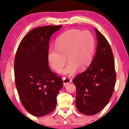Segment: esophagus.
Listing matches in <instances>:
<instances>
[{"label": "esophagus", "instance_id": "obj_1", "mask_svg": "<svg viewBox=\"0 0 129 129\" xmlns=\"http://www.w3.org/2000/svg\"><path fill=\"white\" fill-rule=\"evenodd\" d=\"M63 84L64 86L67 85V84L69 83L72 82V79L71 78H69V77H63Z\"/></svg>", "mask_w": 129, "mask_h": 129}]
</instances>
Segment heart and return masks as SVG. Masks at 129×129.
<instances>
[{
  "mask_svg": "<svg viewBox=\"0 0 129 129\" xmlns=\"http://www.w3.org/2000/svg\"><path fill=\"white\" fill-rule=\"evenodd\" d=\"M56 46L48 51V60L52 68L65 75L75 73L77 68L83 70L89 66L94 55L96 42L92 33L89 31L70 29L60 35L56 40Z\"/></svg>",
  "mask_w": 129,
  "mask_h": 129,
  "instance_id": "1",
  "label": "heart"
}]
</instances>
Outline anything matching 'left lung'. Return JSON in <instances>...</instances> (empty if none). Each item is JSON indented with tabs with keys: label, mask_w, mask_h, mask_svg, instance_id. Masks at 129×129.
<instances>
[{
	"label": "left lung",
	"mask_w": 129,
	"mask_h": 129,
	"mask_svg": "<svg viewBox=\"0 0 129 129\" xmlns=\"http://www.w3.org/2000/svg\"><path fill=\"white\" fill-rule=\"evenodd\" d=\"M97 50L89 68L73 79L76 87V105L86 115L100 112L110 100L114 89L116 73L112 50L106 39L95 28Z\"/></svg>",
	"instance_id": "obj_1"
}]
</instances>
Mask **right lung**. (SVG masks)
Here are the masks:
<instances>
[{
  "mask_svg": "<svg viewBox=\"0 0 129 129\" xmlns=\"http://www.w3.org/2000/svg\"><path fill=\"white\" fill-rule=\"evenodd\" d=\"M62 26H45L31 30L21 40L14 68L16 86L23 106L29 113L42 117L55 109L62 79L48 65L49 40Z\"/></svg>",
  "mask_w": 129,
  "mask_h": 129,
  "instance_id": "add662e5",
  "label": "right lung"
}]
</instances>
